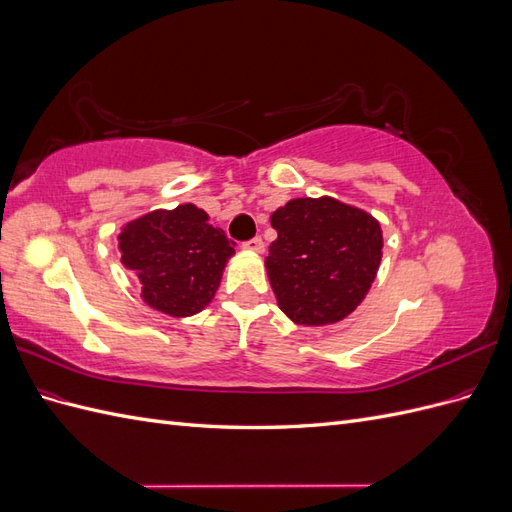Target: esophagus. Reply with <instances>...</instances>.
<instances>
[{"mask_svg": "<svg viewBox=\"0 0 512 512\" xmlns=\"http://www.w3.org/2000/svg\"><path fill=\"white\" fill-rule=\"evenodd\" d=\"M243 247H245V250H250V252L262 254V252H265V241H262L260 237H254V239H250L247 243H243Z\"/></svg>", "mask_w": 512, "mask_h": 512, "instance_id": "esophagus-1", "label": "esophagus"}]
</instances>
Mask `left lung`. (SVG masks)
Returning <instances> with one entry per match:
<instances>
[{"instance_id": "8db88e82", "label": "left lung", "mask_w": 512, "mask_h": 512, "mask_svg": "<svg viewBox=\"0 0 512 512\" xmlns=\"http://www.w3.org/2000/svg\"><path fill=\"white\" fill-rule=\"evenodd\" d=\"M277 239L265 260L282 312L303 327L350 316L374 284L382 228L374 215L331 196L292 198L271 215Z\"/></svg>"}]
</instances>
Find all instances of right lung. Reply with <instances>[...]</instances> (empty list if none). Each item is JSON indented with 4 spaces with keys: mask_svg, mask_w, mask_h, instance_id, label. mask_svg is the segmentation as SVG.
I'll list each match as a JSON object with an SVG mask.
<instances>
[{
    "mask_svg": "<svg viewBox=\"0 0 512 512\" xmlns=\"http://www.w3.org/2000/svg\"><path fill=\"white\" fill-rule=\"evenodd\" d=\"M117 241L121 265L141 282V299L170 318L203 312L235 254V243L192 203L123 224Z\"/></svg>",
    "mask_w": 512,
    "mask_h": 512,
    "instance_id": "right-lung-1",
    "label": "right lung"
}]
</instances>
